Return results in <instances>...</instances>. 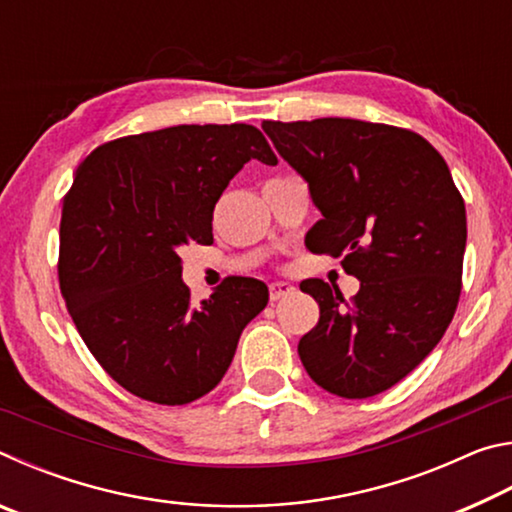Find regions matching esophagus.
I'll return each instance as SVG.
<instances>
[{
  "instance_id": "esophagus-1",
  "label": "esophagus",
  "mask_w": 512,
  "mask_h": 512,
  "mask_svg": "<svg viewBox=\"0 0 512 512\" xmlns=\"http://www.w3.org/2000/svg\"><path fill=\"white\" fill-rule=\"evenodd\" d=\"M296 291L291 282H271L268 284V293H271V300H280L284 296H289V293Z\"/></svg>"
}]
</instances>
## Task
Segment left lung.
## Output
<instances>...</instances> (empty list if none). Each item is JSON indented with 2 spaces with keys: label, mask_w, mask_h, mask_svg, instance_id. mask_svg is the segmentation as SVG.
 I'll list each match as a JSON object with an SVG mask.
<instances>
[{
  "label": "left lung",
  "mask_w": 512,
  "mask_h": 512,
  "mask_svg": "<svg viewBox=\"0 0 512 512\" xmlns=\"http://www.w3.org/2000/svg\"><path fill=\"white\" fill-rule=\"evenodd\" d=\"M277 153L323 214L311 253L343 257L361 282L305 280L320 307L298 354L325 391L363 400L395 386L443 339L461 296L465 203L447 162L418 133L359 119L264 121Z\"/></svg>",
  "instance_id": "obj_1"
}]
</instances>
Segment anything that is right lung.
Wrapping results in <instances>:
<instances>
[{
	"label": "right lung",
	"instance_id": "1",
	"mask_svg": "<svg viewBox=\"0 0 512 512\" xmlns=\"http://www.w3.org/2000/svg\"><path fill=\"white\" fill-rule=\"evenodd\" d=\"M250 160L277 164L255 126L192 124L119 137L76 169L60 216V291L94 359L142 400L210 393L266 307L255 277H228L194 307L178 255L212 244L214 205Z\"/></svg>",
	"mask_w": 512,
	"mask_h": 512
}]
</instances>
